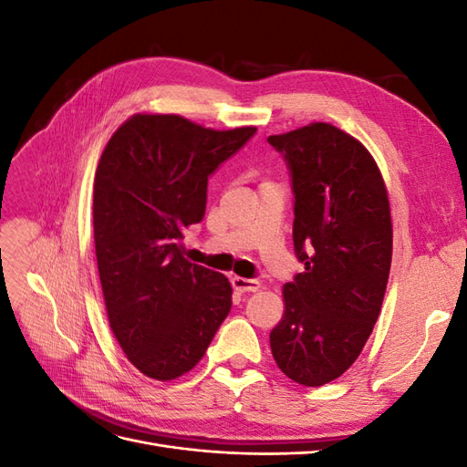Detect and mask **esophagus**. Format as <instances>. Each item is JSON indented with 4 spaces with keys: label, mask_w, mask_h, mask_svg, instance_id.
I'll return each mask as SVG.
<instances>
[{
    "label": "esophagus",
    "mask_w": 467,
    "mask_h": 467,
    "mask_svg": "<svg viewBox=\"0 0 467 467\" xmlns=\"http://www.w3.org/2000/svg\"><path fill=\"white\" fill-rule=\"evenodd\" d=\"M232 286L235 292H257L261 288L259 280H251V278H242V276H234L232 278Z\"/></svg>",
    "instance_id": "obj_1"
}]
</instances>
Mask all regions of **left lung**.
I'll list each match as a JSON object with an SVG mask.
<instances>
[{"label":"left lung","instance_id":"obj_1","mask_svg":"<svg viewBox=\"0 0 467 467\" xmlns=\"http://www.w3.org/2000/svg\"><path fill=\"white\" fill-rule=\"evenodd\" d=\"M268 144L292 171V237L304 263L282 288L271 350L290 379L317 388L350 368L378 321L393 247L388 189L372 153L329 122L268 136Z\"/></svg>","mask_w":467,"mask_h":467}]
</instances>
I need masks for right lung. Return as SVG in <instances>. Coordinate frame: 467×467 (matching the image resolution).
I'll return each instance as SVG.
<instances>
[{
    "label": "right lung",
    "instance_id": "right-lung-1",
    "mask_svg": "<svg viewBox=\"0 0 467 467\" xmlns=\"http://www.w3.org/2000/svg\"><path fill=\"white\" fill-rule=\"evenodd\" d=\"M255 130L138 112L101 153L93 185L99 278L110 331L148 378L191 372L230 314V280L187 261L181 239L204 218L210 173Z\"/></svg>",
    "mask_w": 467,
    "mask_h": 467
}]
</instances>
